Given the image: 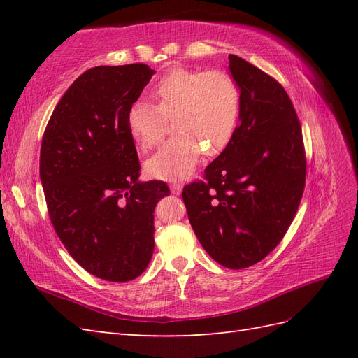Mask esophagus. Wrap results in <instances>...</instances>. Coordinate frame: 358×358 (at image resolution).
<instances>
[{
    "label": "esophagus",
    "instance_id": "obj_1",
    "mask_svg": "<svg viewBox=\"0 0 358 358\" xmlns=\"http://www.w3.org/2000/svg\"><path fill=\"white\" fill-rule=\"evenodd\" d=\"M181 189H183V185H181V183H172L171 185V192L175 194V195L181 194Z\"/></svg>",
    "mask_w": 358,
    "mask_h": 358
}]
</instances>
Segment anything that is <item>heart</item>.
Segmentation results:
<instances>
[{
    "instance_id": "1",
    "label": "heart",
    "mask_w": 358,
    "mask_h": 358,
    "mask_svg": "<svg viewBox=\"0 0 358 358\" xmlns=\"http://www.w3.org/2000/svg\"><path fill=\"white\" fill-rule=\"evenodd\" d=\"M155 106L136 101L127 110V127L143 150L155 148L172 118L175 135L148 159L154 178L178 181L195 169L203 149L218 154L231 141L240 112V89L224 71L175 67L152 87Z\"/></svg>"
}]
</instances>
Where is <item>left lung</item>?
Segmentation results:
<instances>
[{"mask_svg":"<svg viewBox=\"0 0 358 358\" xmlns=\"http://www.w3.org/2000/svg\"><path fill=\"white\" fill-rule=\"evenodd\" d=\"M240 123L204 180L183 189L189 222L204 250L224 268L245 269L277 248L306 181L301 126L277 80L237 55Z\"/></svg>","mask_w":358,"mask_h":358,"instance_id":"left-lung-1","label":"left lung"}]
</instances>
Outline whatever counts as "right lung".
<instances>
[{
	"label": "right lung",
	"instance_id": "right-lung-1",
	"mask_svg": "<svg viewBox=\"0 0 358 358\" xmlns=\"http://www.w3.org/2000/svg\"><path fill=\"white\" fill-rule=\"evenodd\" d=\"M149 66H96L66 90L45 127L40 178L50 222L92 275L123 283L154 254V210L171 191L143 181L127 110L150 81Z\"/></svg>",
	"mask_w": 358,
	"mask_h": 358
}]
</instances>
